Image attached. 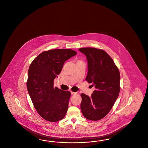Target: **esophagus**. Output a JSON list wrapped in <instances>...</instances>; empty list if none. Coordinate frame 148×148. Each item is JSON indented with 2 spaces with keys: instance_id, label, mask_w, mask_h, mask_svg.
<instances>
[{
  "instance_id": "1",
  "label": "esophagus",
  "mask_w": 148,
  "mask_h": 148,
  "mask_svg": "<svg viewBox=\"0 0 148 148\" xmlns=\"http://www.w3.org/2000/svg\"><path fill=\"white\" fill-rule=\"evenodd\" d=\"M71 95H76L77 93V92H73V91H71Z\"/></svg>"
}]
</instances>
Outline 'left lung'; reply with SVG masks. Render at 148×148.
Here are the masks:
<instances>
[{
  "mask_svg": "<svg viewBox=\"0 0 148 148\" xmlns=\"http://www.w3.org/2000/svg\"><path fill=\"white\" fill-rule=\"evenodd\" d=\"M79 50L86 57L88 72L86 80L96 88L90 97L81 94V110L87 119L99 120L110 111L119 96L120 72L112 58L104 50L92 47Z\"/></svg>",
  "mask_w": 148,
  "mask_h": 148,
  "instance_id": "8db88e82",
  "label": "left lung"
}]
</instances>
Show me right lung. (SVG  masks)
<instances>
[{"label":"right lung","mask_w":148,"mask_h":148,"mask_svg":"<svg viewBox=\"0 0 148 148\" xmlns=\"http://www.w3.org/2000/svg\"><path fill=\"white\" fill-rule=\"evenodd\" d=\"M71 49H55L41 53L32 62L27 87L37 112L50 122H56L66 114L71 93L53 87L64 62L77 55Z\"/></svg>","instance_id":"right-lung-1"}]
</instances>
